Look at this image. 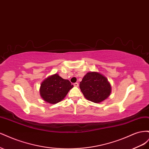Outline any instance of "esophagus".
Segmentation results:
<instances>
[{"label":"esophagus","instance_id":"34e87169","mask_svg":"<svg viewBox=\"0 0 149 149\" xmlns=\"http://www.w3.org/2000/svg\"><path fill=\"white\" fill-rule=\"evenodd\" d=\"M74 86L75 87H78L79 86V84L78 83H74Z\"/></svg>","mask_w":149,"mask_h":149}]
</instances>
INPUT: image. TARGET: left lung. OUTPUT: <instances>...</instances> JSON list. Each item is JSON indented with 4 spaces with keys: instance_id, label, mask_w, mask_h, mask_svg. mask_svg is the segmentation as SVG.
Returning <instances> with one entry per match:
<instances>
[{
    "instance_id": "8db88e82",
    "label": "left lung",
    "mask_w": 149,
    "mask_h": 149,
    "mask_svg": "<svg viewBox=\"0 0 149 149\" xmlns=\"http://www.w3.org/2000/svg\"><path fill=\"white\" fill-rule=\"evenodd\" d=\"M84 96L94 103H100L109 96L111 86L104 76L97 72H88L79 83Z\"/></svg>"
}]
</instances>
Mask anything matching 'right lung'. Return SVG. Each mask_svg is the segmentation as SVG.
Returning <instances> with one entry per match:
<instances>
[{
    "mask_svg": "<svg viewBox=\"0 0 149 149\" xmlns=\"http://www.w3.org/2000/svg\"><path fill=\"white\" fill-rule=\"evenodd\" d=\"M73 85L68 79L53 74L45 79L40 88V96L47 102L56 104L63 100Z\"/></svg>",
    "mask_w": 149,
    "mask_h": 149,
    "instance_id": "obj_1",
    "label": "right lung"
}]
</instances>
